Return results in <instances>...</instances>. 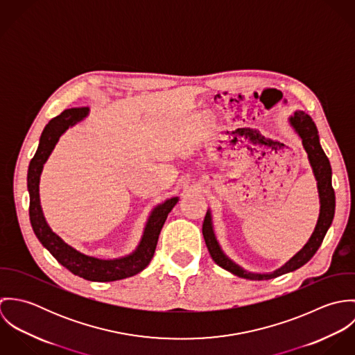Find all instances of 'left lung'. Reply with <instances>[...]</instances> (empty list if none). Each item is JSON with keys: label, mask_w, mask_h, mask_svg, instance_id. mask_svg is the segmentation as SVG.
Returning <instances> with one entry per match:
<instances>
[{"label": "left lung", "mask_w": 355, "mask_h": 355, "mask_svg": "<svg viewBox=\"0 0 355 355\" xmlns=\"http://www.w3.org/2000/svg\"><path fill=\"white\" fill-rule=\"evenodd\" d=\"M288 124L293 127L295 134L302 141L304 152L307 153V159L311 166L314 179L317 182V191L320 200V213L317 218V224L309 241L306 242L304 248L291 257L284 265L275 269L273 272H252L236 263L231 259L224 250L221 249L213 225V216L211 210L207 209L202 224V234L206 248L210 253L213 261L221 266L223 269L231 272L232 275L248 279V280H269L277 276H282L288 272H294L298 268L304 266V263L315 254L318 248L322 243V239L332 224L334 214H335V191L332 189V169L328 157L322 150L320 145V137L317 127L311 117L304 113V110H295L294 114L288 117Z\"/></svg>", "instance_id": "1"}]
</instances>
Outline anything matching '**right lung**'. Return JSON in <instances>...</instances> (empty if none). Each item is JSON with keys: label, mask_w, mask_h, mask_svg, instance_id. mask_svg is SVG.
Wrapping results in <instances>:
<instances>
[{"label": "right lung", "mask_w": 355, "mask_h": 355, "mask_svg": "<svg viewBox=\"0 0 355 355\" xmlns=\"http://www.w3.org/2000/svg\"><path fill=\"white\" fill-rule=\"evenodd\" d=\"M89 114V107L67 109L57 117L51 119L44 128L38 149L28 165L27 173V189L30 194V221L34 234L42 246L58 261V263H61L69 272L90 282H116L131 277L142 272L149 265L154 255L161 228L169 211L179 202V197H171L153 207L138 246L135 250H132V253L123 257L100 258L83 253L72 245L67 243L60 235H57L48 224L42 210L40 198L41 173L61 135H64L68 128H72L78 123L83 121Z\"/></svg>", "instance_id": "right-lung-1"}]
</instances>
